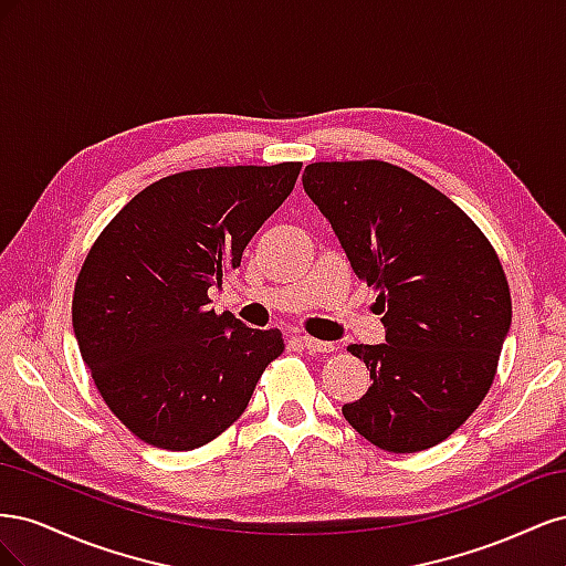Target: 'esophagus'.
<instances>
[{
	"label": "esophagus",
	"instance_id": "34e87169",
	"mask_svg": "<svg viewBox=\"0 0 566 566\" xmlns=\"http://www.w3.org/2000/svg\"><path fill=\"white\" fill-rule=\"evenodd\" d=\"M300 342L304 345V349H310L312 354H331L335 349L333 342H325V339H316L312 335H302Z\"/></svg>",
	"mask_w": 566,
	"mask_h": 566
}]
</instances>
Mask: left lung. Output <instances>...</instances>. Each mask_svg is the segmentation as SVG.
Here are the masks:
<instances>
[{"label":"left lung","instance_id":"8db88e82","mask_svg":"<svg viewBox=\"0 0 566 566\" xmlns=\"http://www.w3.org/2000/svg\"><path fill=\"white\" fill-rule=\"evenodd\" d=\"M302 181L385 312V345L347 347L373 385L342 416L382 451L432 449L474 413L499 370L512 321L499 254L451 198L403 167L312 163Z\"/></svg>","mask_w":566,"mask_h":566}]
</instances>
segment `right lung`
Segmentation results:
<instances>
[{"label": "right lung", "mask_w": 566, "mask_h": 566, "mask_svg": "<svg viewBox=\"0 0 566 566\" xmlns=\"http://www.w3.org/2000/svg\"><path fill=\"white\" fill-rule=\"evenodd\" d=\"M302 163L205 167L136 193L77 273L73 328L113 416L165 451H193L243 416L279 328L210 310L208 290L295 188Z\"/></svg>", "instance_id": "add662e5"}]
</instances>
